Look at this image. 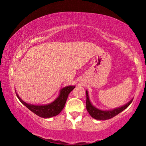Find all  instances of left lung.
Listing matches in <instances>:
<instances>
[{"mask_svg":"<svg viewBox=\"0 0 146 146\" xmlns=\"http://www.w3.org/2000/svg\"><path fill=\"white\" fill-rule=\"evenodd\" d=\"M86 104L87 111H88L89 114L93 118L99 119V120H105V119L112 118L113 117L115 116V115L121 112L123 110H124L125 108H127L133 100V99H131L128 103L123 105V106L111 110H101L96 108L92 104L91 102L90 101L88 93L87 90L86 91Z\"/></svg>","mask_w":146,"mask_h":146,"instance_id":"left-lung-1","label":"left lung"}]
</instances>
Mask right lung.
<instances>
[{"label": "right lung", "mask_w": 146, "mask_h": 146, "mask_svg": "<svg viewBox=\"0 0 146 146\" xmlns=\"http://www.w3.org/2000/svg\"><path fill=\"white\" fill-rule=\"evenodd\" d=\"M74 88V86H68L63 88L60 92L58 97L54 101L50 104H48L41 106L33 105L30 104L29 103H26L19 96L17 92H16V94H17V96L19 99V100L21 102V103L23 104L30 110L40 117L48 118V117H51L59 114L60 112L64 108L66 102L67 100L70 92L72 90H73Z\"/></svg>", "instance_id": "add662e5"}]
</instances>
